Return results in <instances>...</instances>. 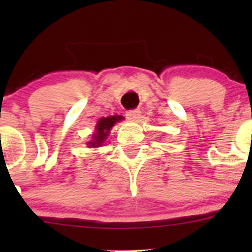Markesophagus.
<instances>
[{
	"label": "esophagus",
	"instance_id": "34e87169",
	"mask_svg": "<svg viewBox=\"0 0 252 252\" xmlns=\"http://www.w3.org/2000/svg\"><path fill=\"white\" fill-rule=\"evenodd\" d=\"M126 118L131 119V121H136L139 118V116H140V110H130L126 112Z\"/></svg>",
	"mask_w": 252,
	"mask_h": 252
}]
</instances>
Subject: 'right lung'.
I'll return each instance as SVG.
<instances>
[{"instance_id":"right-lung-1","label":"right lung","mask_w":252,"mask_h":252,"mask_svg":"<svg viewBox=\"0 0 252 252\" xmlns=\"http://www.w3.org/2000/svg\"><path fill=\"white\" fill-rule=\"evenodd\" d=\"M123 116H110V117H103V118H100V121L97 122L95 128V133L93 134V140L88 142L89 147H98L103 144L106 140V138L110 134L112 126L117 123V122L123 121Z\"/></svg>"}]
</instances>
